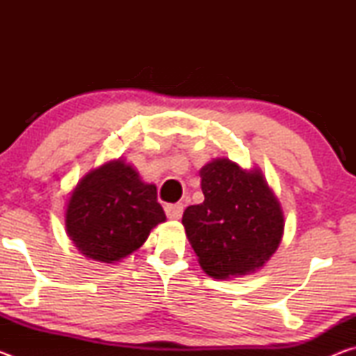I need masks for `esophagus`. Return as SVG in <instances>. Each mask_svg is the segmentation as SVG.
I'll use <instances>...</instances> for the list:
<instances>
[{
  "instance_id": "obj_1",
  "label": "esophagus",
  "mask_w": 356,
  "mask_h": 356,
  "mask_svg": "<svg viewBox=\"0 0 356 356\" xmlns=\"http://www.w3.org/2000/svg\"><path fill=\"white\" fill-rule=\"evenodd\" d=\"M184 206L182 204H168L165 206V213L170 220H179L182 216Z\"/></svg>"
}]
</instances>
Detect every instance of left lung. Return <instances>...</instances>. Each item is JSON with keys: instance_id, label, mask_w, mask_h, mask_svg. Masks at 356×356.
<instances>
[{"instance_id": "1", "label": "left lung", "mask_w": 356, "mask_h": 356, "mask_svg": "<svg viewBox=\"0 0 356 356\" xmlns=\"http://www.w3.org/2000/svg\"><path fill=\"white\" fill-rule=\"evenodd\" d=\"M204 202L185 209L182 222L200 264L213 278L246 275L278 250L284 216L259 171L226 159L201 170Z\"/></svg>"}]
</instances>
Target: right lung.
<instances>
[{"label":"right lung","instance_id":"1","mask_svg":"<svg viewBox=\"0 0 356 356\" xmlns=\"http://www.w3.org/2000/svg\"><path fill=\"white\" fill-rule=\"evenodd\" d=\"M166 220L155 185L141 182L134 168L111 161L89 172L72 193L65 231L84 256L113 264L146 242Z\"/></svg>","mask_w":356,"mask_h":356}]
</instances>
